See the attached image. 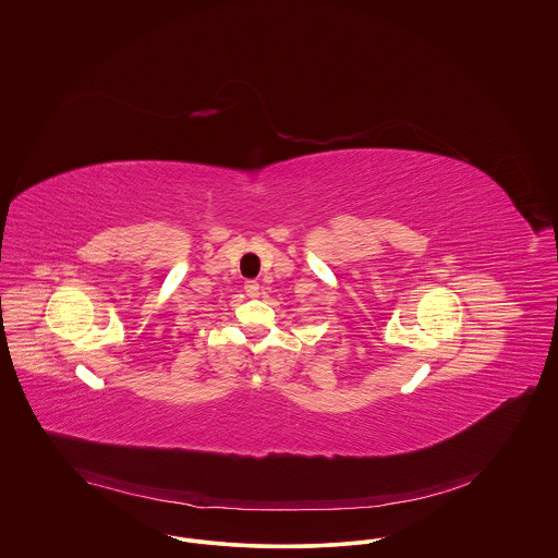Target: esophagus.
Listing matches in <instances>:
<instances>
[{"instance_id":"1","label":"esophagus","mask_w":558,"mask_h":558,"mask_svg":"<svg viewBox=\"0 0 558 558\" xmlns=\"http://www.w3.org/2000/svg\"><path fill=\"white\" fill-rule=\"evenodd\" d=\"M244 292L248 299H259V283L257 281H246Z\"/></svg>"}]
</instances>
